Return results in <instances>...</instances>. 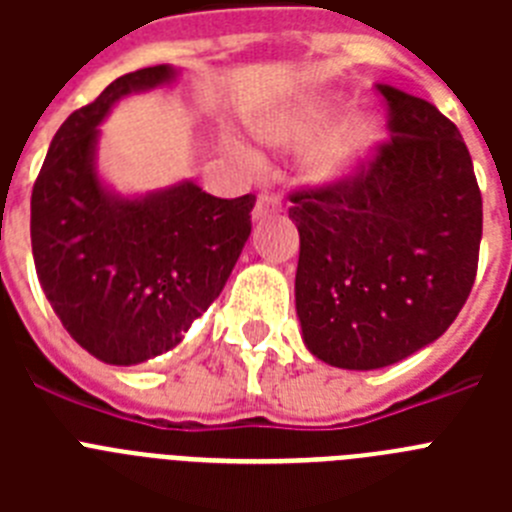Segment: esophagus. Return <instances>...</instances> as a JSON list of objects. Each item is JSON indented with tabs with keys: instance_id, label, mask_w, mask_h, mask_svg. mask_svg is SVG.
Listing matches in <instances>:
<instances>
[{
	"instance_id": "esophagus-1",
	"label": "esophagus",
	"mask_w": 512,
	"mask_h": 512,
	"mask_svg": "<svg viewBox=\"0 0 512 512\" xmlns=\"http://www.w3.org/2000/svg\"><path fill=\"white\" fill-rule=\"evenodd\" d=\"M282 210V205H279L277 197H271V194H261L259 200H256V207H253V220L259 223V220H266L269 215H274V212Z\"/></svg>"
}]
</instances>
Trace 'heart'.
Masks as SVG:
<instances>
[{
  "mask_svg": "<svg viewBox=\"0 0 512 512\" xmlns=\"http://www.w3.org/2000/svg\"><path fill=\"white\" fill-rule=\"evenodd\" d=\"M330 120V104L312 102L302 104L300 110L287 112L279 120H266L259 125V133L269 140H297L318 133ZM379 143V128L372 117H351L323 135L315 151H312V166L325 179H343L351 176L366 158L372 156L374 146ZM233 151L243 158H251L243 143H230Z\"/></svg>",
  "mask_w": 512,
  "mask_h": 512,
  "instance_id": "heart-1",
  "label": "heart"
}]
</instances>
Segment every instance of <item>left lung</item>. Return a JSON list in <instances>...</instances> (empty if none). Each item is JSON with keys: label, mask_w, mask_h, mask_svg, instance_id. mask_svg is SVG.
Returning <instances> with one entry per match:
<instances>
[{"label": "left lung", "mask_w": 512, "mask_h": 512, "mask_svg": "<svg viewBox=\"0 0 512 512\" xmlns=\"http://www.w3.org/2000/svg\"><path fill=\"white\" fill-rule=\"evenodd\" d=\"M392 140L356 179L292 194L295 307L315 359L369 372L441 338L472 292L482 194L456 125L379 87Z\"/></svg>", "instance_id": "left-lung-1"}]
</instances>
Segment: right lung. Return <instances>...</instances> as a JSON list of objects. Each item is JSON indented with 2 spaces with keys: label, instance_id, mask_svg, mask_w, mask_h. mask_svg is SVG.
I'll return each mask as SVG.
<instances>
[{
  "label": "right lung",
  "instance_id": "right-lung-1",
  "mask_svg": "<svg viewBox=\"0 0 512 512\" xmlns=\"http://www.w3.org/2000/svg\"><path fill=\"white\" fill-rule=\"evenodd\" d=\"M179 74L161 63L112 81L58 128L33 187L40 287L69 336L104 364H143L179 346L251 235L253 194L220 200L192 179L122 194L99 171V125L112 107Z\"/></svg>",
  "mask_w": 512,
  "mask_h": 512
}]
</instances>
